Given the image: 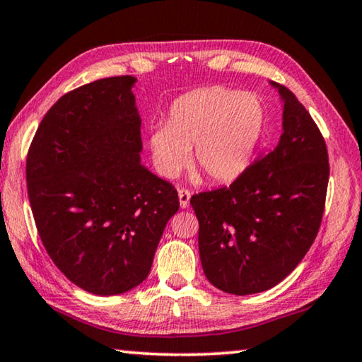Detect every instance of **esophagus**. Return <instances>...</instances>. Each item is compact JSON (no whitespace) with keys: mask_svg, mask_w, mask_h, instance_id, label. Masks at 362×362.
Segmentation results:
<instances>
[{"mask_svg":"<svg viewBox=\"0 0 362 362\" xmlns=\"http://www.w3.org/2000/svg\"><path fill=\"white\" fill-rule=\"evenodd\" d=\"M177 196H180V206L182 209H186L189 206V199H191V191L189 189H185V187H181L180 191H177Z\"/></svg>","mask_w":362,"mask_h":362,"instance_id":"esophagus-1","label":"esophagus"}]
</instances>
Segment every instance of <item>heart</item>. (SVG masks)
I'll use <instances>...</instances> for the list:
<instances>
[{
  "mask_svg": "<svg viewBox=\"0 0 362 362\" xmlns=\"http://www.w3.org/2000/svg\"><path fill=\"white\" fill-rule=\"evenodd\" d=\"M263 129V107L251 93L211 86L173 104L166 125L150 134L155 163L175 177L189 161L211 181L227 182L250 165Z\"/></svg>",
  "mask_w": 362,
  "mask_h": 362,
  "instance_id": "obj_1",
  "label": "heart"
}]
</instances>
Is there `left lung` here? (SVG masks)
I'll return each instance as SVG.
<instances>
[{"mask_svg": "<svg viewBox=\"0 0 362 362\" xmlns=\"http://www.w3.org/2000/svg\"><path fill=\"white\" fill-rule=\"evenodd\" d=\"M271 85L284 101L279 144L230 186L191 197L206 277L235 296L268 291L296 269L317 237L327 199L323 135L294 93Z\"/></svg>", "mask_w": 362, "mask_h": 362, "instance_id": "obj_1", "label": "left lung"}]
</instances>
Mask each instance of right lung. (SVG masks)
Segmentation results:
<instances>
[{
  "mask_svg": "<svg viewBox=\"0 0 362 362\" xmlns=\"http://www.w3.org/2000/svg\"><path fill=\"white\" fill-rule=\"evenodd\" d=\"M134 76L66 93L29 146L25 180L39 237L83 291L117 296L148 276L177 191L140 163Z\"/></svg>",
  "mask_w": 362,
  "mask_h": 362,
  "instance_id": "add662e5",
  "label": "right lung"
}]
</instances>
